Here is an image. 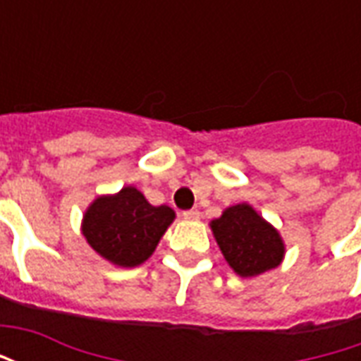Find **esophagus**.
Instances as JSON below:
<instances>
[{
    "instance_id": "obj_1",
    "label": "esophagus",
    "mask_w": 361,
    "mask_h": 361,
    "mask_svg": "<svg viewBox=\"0 0 361 361\" xmlns=\"http://www.w3.org/2000/svg\"><path fill=\"white\" fill-rule=\"evenodd\" d=\"M181 216H183L185 220H199L201 219V212L197 211V209H191V211L181 212Z\"/></svg>"
}]
</instances>
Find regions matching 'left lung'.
Wrapping results in <instances>:
<instances>
[{
  "label": "left lung",
  "mask_w": 361,
  "mask_h": 361,
  "mask_svg": "<svg viewBox=\"0 0 361 361\" xmlns=\"http://www.w3.org/2000/svg\"><path fill=\"white\" fill-rule=\"evenodd\" d=\"M222 255L240 276H257L280 265L284 243L279 232L250 204H235L211 222Z\"/></svg>",
  "instance_id": "1"
}]
</instances>
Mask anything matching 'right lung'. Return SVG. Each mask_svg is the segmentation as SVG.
I'll return each mask as SVG.
<instances>
[{
    "label": "right lung",
    "instance_id": "obj_1",
    "mask_svg": "<svg viewBox=\"0 0 361 361\" xmlns=\"http://www.w3.org/2000/svg\"><path fill=\"white\" fill-rule=\"evenodd\" d=\"M173 216L170 207H152L141 191L123 188L90 204L82 220V234L90 247L114 265L137 267L157 250Z\"/></svg>",
    "mask_w": 361,
    "mask_h": 361
}]
</instances>
